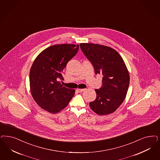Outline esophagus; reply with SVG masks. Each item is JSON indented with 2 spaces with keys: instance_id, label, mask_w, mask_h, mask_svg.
Instances as JSON below:
<instances>
[{
  "instance_id": "obj_1",
  "label": "esophagus",
  "mask_w": 160,
  "mask_h": 160,
  "mask_svg": "<svg viewBox=\"0 0 160 160\" xmlns=\"http://www.w3.org/2000/svg\"><path fill=\"white\" fill-rule=\"evenodd\" d=\"M85 89H82V88H77V91L78 92H83V91H84Z\"/></svg>"
}]
</instances>
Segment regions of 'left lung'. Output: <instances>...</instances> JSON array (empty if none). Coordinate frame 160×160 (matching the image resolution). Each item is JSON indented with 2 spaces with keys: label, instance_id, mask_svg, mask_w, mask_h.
Returning <instances> with one entry per match:
<instances>
[{
  "label": "left lung",
  "instance_id": "8db88e82",
  "mask_svg": "<svg viewBox=\"0 0 160 160\" xmlns=\"http://www.w3.org/2000/svg\"><path fill=\"white\" fill-rule=\"evenodd\" d=\"M81 50L93 66L95 74H102V86L95 89L96 98L89 103L99 115L114 112L125 99L129 74L121 56L116 50L99 44L81 43Z\"/></svg>",
  "mask_w": 160,
  "mask_h": 160
}]
</instances>
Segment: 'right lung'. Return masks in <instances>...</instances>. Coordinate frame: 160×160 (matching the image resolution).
<instances>
[{"instance_id":"right-lung-1","label":"right lung","mask_w":160,"mask_h":160,"mask_svg":"<svg viewBox=\"0 0 160 160\" xmlns=\"http://www.w3.org/2000/svg\"><path fill=\"white\" fill-rule=\"evenodd\" d=\"M74 44L54 45L39 54L30 70L29 84L32 96L44 110L56 113L64 109L75 93V90L63 86L62 73L67 62L77 54Z\"/></svg>"}]
</instances>
